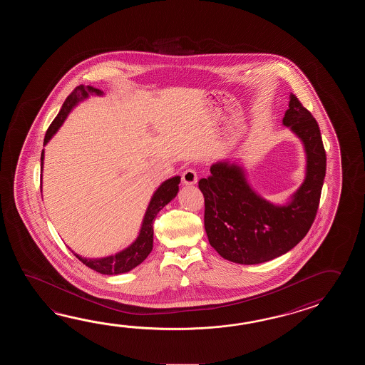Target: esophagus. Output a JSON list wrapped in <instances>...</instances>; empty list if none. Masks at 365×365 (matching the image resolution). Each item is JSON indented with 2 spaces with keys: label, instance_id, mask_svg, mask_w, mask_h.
<instances>
[{
  "label": "esophagus",
  "instance_id": "obj_1",
  "mask_svg": "<svg viewBox=\"0 0 365 365\" xmlns=\"http://www.w3.org/2000/svg\"><path fill=\"white\" fill-rule=\"evenodd\" d=\"M197 181H198V176L194 170H186L182 173V184L184 185H195Z\"/></svg>",
  "mask_w": 365,
  "mask_h": 365
}]
</instances>
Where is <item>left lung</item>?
<instances>
[{"instance_id": "obj_1", "label": "left lung", "mask_w": 365, "mask_h": 365, "mask_svg": "<svg viewBox=\"0 0 365 365\" xmlns=\"http://www.w3.org/2000/svg\"><path fill=\"white\" fill-rule=\"evenodd\" d=\"M303 145V182L283 203L255 190L240 160L222 159L198 186L205 197V230L220 256L241 264L267 262L303 240L317 212L326 173V154L317 121L289 93L282 120Z\"/></svg>"}]
</instances>
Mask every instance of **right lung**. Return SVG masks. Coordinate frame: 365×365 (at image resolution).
Returning <instances> with one entry per match:
<instances>
[{
  "label": "right lung",
  "instance_id": "add662e5",
  "mask_svg": "<svg viewBox=\"0 0 365 365\" xmlns=\"http://www.w3.org/2000/svg\"><path fill=\"white\" fill-rule=\"evenodd\" d=\"M91 95L103 96L104 93L99 88H95L91 86L81 85L70 93L65 103L62 104L61 110L56 116L53 123L48 128L47 134L44 138V146L49 140H52V137L61 128L65 120L69 116L70 112L76 108L79 103L88 99ZM40 160H41V172H43L44 150L41 151ZM180 181H181L180 176H173L171 179L165 180L160 185L158 186V189L148 202V209L142 219V225H140L137 239L126 248L117 252L115 255L101 257V258H87V257L79 256L77 253H74L71 249L70 250L86 266L91 267L95 272L104 274V275H118V274L130 272L134 267L142 264L151 253L153 242H154V228H153L154 220H155L156 215L159 214V211L163 209L165 205H168L179 193Z\"/></svg>",
  "mask_w": 365,
  "mask_h": 365
}]
</instances>
